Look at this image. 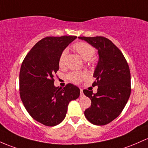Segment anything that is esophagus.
<instances>
[{"mask_svg": "<svg viewBox=\"0 0 148 148\" xmlns=\"http://www.w3.org/2000/svg\"><path fill=\"white\" fill-rule=\"evenodd\" d=\"M84 96V93H83V90L82 88H80V97Z\"/></svg>", "mask_w": 148, "mask_h": 148, "instance_id": "34e87169", "label": "esophagus"}]
</instances>
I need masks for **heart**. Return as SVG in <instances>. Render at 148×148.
I'll use <instances>...</instances> for the list:
<instances>
[{
    "instance_id": "obj_1",
    "label": "heart",
    "mask_w": 148,
    "mask_h": 148,
    "mask_svg": "<svg viewBox=\"0 0 148 148\" xmlns=\"http://www.w3.org/2000/svg\"><path fill=\"white\" fill-rule=\"evenodd\" d=\"M73 49L85 61L90 60L95 53V50L91 45L86 42H77L73 45ZM66 51L64 50L61 53L59 58V66L63 67L65 64ZM88 77V74L86 71H72L68 74L67 78L70 82L74 84H79L86 79Z\"/></svg>"
}]
</instances>
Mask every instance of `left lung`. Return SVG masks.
Wrapping results in <instances>:
<instances>
[{"label": "left lung", "instance_id": "1", "mask_svg": "<svg viewBox=\"0 0 148 148\" xmlns=\"http://www.w3.org/2000/svg\"><path fill=\"white\" fill-rule=\"evenodd\" d=\"M98 50L99 60L93 77L92 86L98 92L84 90L91 105L84 112L92 124L102 126L116 119L124 110L131 95V73L129 64L119 48L103 36H79Z\"/></svg>", "mask_w": 148, "mask_h": 148}]
</instances>
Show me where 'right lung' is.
<instances>
[{"instance_id": "right-lung-1", "label": "right lung", "mask_w": 148, "mask_h": 148, "mask_svg": "<svg viewBox=\"0 0 148 148\" xmlns=\"http://www.w3.org/2000/svg\"><path fill=\"white\" fill-rule=\"evenodd\" d=\"M75 36H48L34 45L25 57L19 72V94L24 108L34 119L47 126L63 121L69 102L80 90L68 84L56 87L53 75L59 69V58Z\"/></svg>"}]
</instances>
